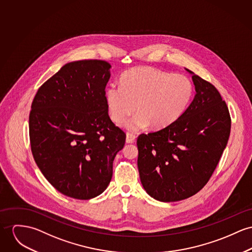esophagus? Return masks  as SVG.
Wrapping results in <instances>:
<instances>
[{
	"label": "esophagus",
	"mask_w": 252,
	"mask_h": 252,
	"mask_svg": "<svg viewBox=\"0 0 252 252\" xmlns=\"http://www.w3.org/2000/svg\"><path fill=\"white\" fill-rule=\"evenodd\" d=\"M126 143L127 144H130V143H134L135 142V135L134 134H132V133H127L126 134Z\"/></svg>",
	"instance_id": "esophagus-1"
}]
</instances>
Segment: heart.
Masks as SVG:
<instances>
[{
	"mask_svg": "<svg viewBox=\"0 0 252 252\" xmlns=\"http://www.w3.org/2000/svg\"><path fill=\"white\" fill-rule=\"evenodd\" d=\"M193 84L183 75L150 67L127 71L121 84L111 83L106 91V103L111 119L126 123L130 131H137L150 124L152 128H163L176 121L186 110L193 96Z\"/></svg>",
	"mask_w": 252,
	"mask_h": 252,
	"instance_id": "b5f03b06",
	"label": "heart"
}]
</instances>
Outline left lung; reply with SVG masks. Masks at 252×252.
<instances>
[{
	"label": "left lung",
	"mask_w": 252,
	"mask_h": 252,
	"mask_svg": "<svg viewBox=\"0 0 252 252\" xmlns=\"http://www.w3.org/2000/svg\"><path fill=\"white\" fill-rule=\"evenodd\" d=\"M195 96L170 126L137 139L138 170L146 192L159 201L188 198L212 176L227 145L231 118L212 83L186 69Z\"/></svg>",
	"instance_id": "8db88e82"
}]
</instances>
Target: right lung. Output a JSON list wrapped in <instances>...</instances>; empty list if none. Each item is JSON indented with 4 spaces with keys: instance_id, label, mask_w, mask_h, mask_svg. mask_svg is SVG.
Here are the masks:
<instances>
[{
    "instance_id": "1",
    "label": "right lung",
    "mask_w": 252,
    "mask_h": 252,
    "mask_svg": "<svg viewBox=\"0 0 252 252\" xmlns=\"http://www.w3.org/2000/svg\"><path fill=\"white\" fill-rule=\"evenodd\" d=\"M104 60L65 64L44 82L29 118L31 148L46 179L61 194L90 199L110 183L126 133L108 115Z\"/></svg>"
}]
</instances>
